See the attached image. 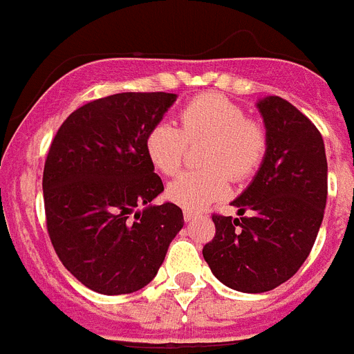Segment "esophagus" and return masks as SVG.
<instances>
[{"mask_svg":"<svg viewBox=\"0 0 354 354\" xmlns=\"http://www.w3.org/2000/svg\"><path fill=\"white\" fill-rule=\"evenodd\" d=\"M197 215H198V213L192 212V209H184V221H186V223H192V221H194Z\"/></svg>","mask_w":354,"mask_h":354,"instance_id":"1","label":"esophagus"}]
</instances>
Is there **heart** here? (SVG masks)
Returning a JSON list of instances; mask_svg holds the SVG:
<instances>
[{"instance_id": "b5f03b06", "label": "heart", "mask_w": 354, "mask_h": 354, "mask_svg": "<svg viewBox=\"0 0 354 354\" xmlns=\"http://www.w3.org/2000/svg\"><path fill=\"white\" fill-rule=\"evenodd\" d=\"M180 127L157 122L145 141L151 165L166 175L183 166L186 142L209 141L203 165L208 170L186 171L171 180L166 195L184 209H203L224 198L230 189V173L235 180L255 174L266 153V133L230 99L204 93L180 110Z\"/></svg>"}]
</instances>
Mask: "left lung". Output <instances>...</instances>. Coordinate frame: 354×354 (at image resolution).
<instances>
[{
	"mask_svg": "<svg viewBox=\"0 0 354 354\" xmlns=\"http://www.w3.org/2000/svg\"><path fill=\"white\" fill-rule=\"evenodd\" d=\"M266 128V153L248 188L232 203L250 217L213 215L215 236L204 261L224 286L264 293L300 270L324 218L328 159L320 131L279 95L257 101Z\"/></svg>",
	"mask_w": 354,
	"mask_h": 354,
	"instance_id": "1",
	"label": "left lung"
}]
</instances>
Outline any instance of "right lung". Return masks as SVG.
Segmentation results:
<instances>
[{
  "label": "right lung",
  "instance_id": "add662e5",
  "mask_svg": "<svg viewBox=\"0 0 354 354\" xmlns=\"http://www.w3.org/2000/svg\"><path fill=\"white\" fill-rule=\"evenodd\" d=\"M177 93L122 92L77 108L55 133L43 171L52 246L75 279L101 295L150 284L184 226L145 141Z\"/></svg>",
  "mask_w": 354,
  "mask_h": 354
}]
</instances>
